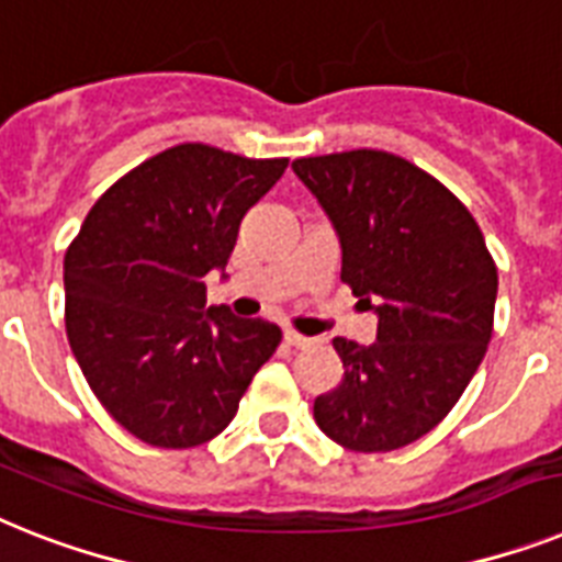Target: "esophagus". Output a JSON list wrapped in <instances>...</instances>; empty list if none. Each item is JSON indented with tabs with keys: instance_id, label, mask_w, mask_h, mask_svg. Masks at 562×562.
<instances>
[{
	"instance_id": "obj_1",
	"label": "esophagus",
	"mask_w": 562,
	"mask_h": 562,
	"mask_svg": "<svg viewBox=\"0 0 562 562\" xmlns=\"http://www.w3.org/2000/svg\"><path fill=\"white\" fill-rule=\"evenodd\" d=\"M284 341H286V345H292V347H301V350H304V347L315 345V338L301 336V333H295V330H284Z\"/></svg>"
}]
</instances>
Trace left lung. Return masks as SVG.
<instances>
[{"label": "left lung", "mask_w": 562, "mask_h": 562, "mask_svg": "<svg viewBox=\"0 0 562 562\" xmlns=\"http://www.w3.org/2000/svg\"><path fill=\"white\" fill-rule=\"evenodd\" d=\"M292 171L336 229L341 281L379 318L373 345L333 338L345 375L315 398V422L350 451L405 448L448 416L488 350L494 258L471 212L402 157L356 148Z\"/></svg>", "instance_id": "obj_1"}]
</instances>
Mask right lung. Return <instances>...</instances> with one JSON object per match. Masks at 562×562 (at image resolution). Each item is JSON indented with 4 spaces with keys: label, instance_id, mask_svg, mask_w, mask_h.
<instances>
[{
    "label": "right lung",
    "instance_id": "1",
    "mask_svg": "<svg viewBox=\"0 0 562 562\" xmlns=\"http://www.w3.org/2000/svg\"><path fill=\"white\" fill-rule=\"evenodd\" d=\"M286 157L249 160L203 143L166 148L120 178L65 252V330L94 396L157 448L209 442L238 414L281 327L206 310L249 206Z\"/></svg>",
    "mask_w": 562,
    "mask_h": 562
}]
</instances>
